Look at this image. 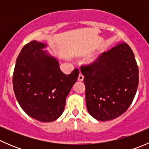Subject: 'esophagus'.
Listing matches in <instances>:
<instances>
[{"label": "esophagus", "instance_id": "1", "mask_svg": "<svg viewBox=\"0 0 149 149\" xmlns=\"http://www.w3.org/2000/svg\"><path fill=\"white\" fill-rule=\"evenodd\" d=\"M78 79H79V81H81L84 80V76H83V74H82V73H80V74H79Z\"/></svg>", "mask_w": 149, "mask_h": 149}]
</instances>
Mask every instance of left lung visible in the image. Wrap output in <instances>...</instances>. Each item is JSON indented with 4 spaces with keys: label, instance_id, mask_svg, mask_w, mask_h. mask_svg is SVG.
Here are the masks:
<instances>
[{
    "label": "left lung",
    "instance_id": "left-lung-1",
    "mask_svg": "<svg viewBox=\"0 0 149 149\" xmlns=\"http://www.w3.org/2000/svg\"><path fill=\"white\" fill-rule=\"evenodd\" d=\"M90 115L100 121L123 115L133 101L139 86V66L130 46L122 42L92 63L81 66Z\"/></svg>",
    "mask_w": 149,
    "mask_h": 149
}]
</instances>
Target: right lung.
Instances as JSON below:
<instances>
[{"label":"right lung","mask_w":149,"mask_h":149,"mask_svg":"<svg viewBox=\"0 0 149 149\" xmlns=\"http://www.w3.org/2000/svg\"><path fill=\"white\" fill-rule=\"evenodd\" d=\"M45 47L35 40L24 46L16 59L13 87L18 102L29 116L48 123L63 112L66 97L79 70L75 68L65 74L58 61L41 50Z\"/></svg>","instance_id":"1"}]
</instances>
